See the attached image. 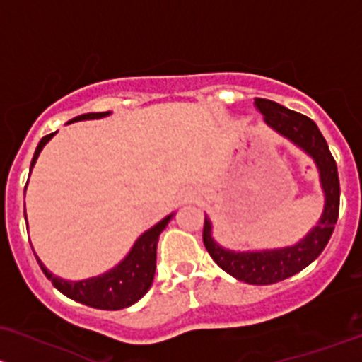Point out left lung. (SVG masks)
<instances>
[{"label": "left lung", "instance_id": "1", "mask_svg": "<svg viewBox=\"0 0 362 362\" xmlns=\"http://www.w3.org/2000/svg\"><path fill=\"white\" fill-rule=\"evenodd\" d=\"M255 106L272 129L291 139L315 160L320 174V185L326 195V206L317 226H314V230L293 247L262 252L228 251L212 240L211 221L204 219L202 238L211 258L226 274L233 275L238 281L267 286L284 281L301 272L324 251L333 235L340 214V180H338L337 162L314 120L268 99H255Z\"/></svg>", "mask_w": 362, "mask_h": 362}]
</instances>
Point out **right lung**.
<instances>
[{
	"label": "right lung",
	"instance_id": "1",
	"mask_svg": "<svg viewBox=\"0 0 362 362\" xmlns=\"http://www.w3.org/2000/svg\"><path fill=\"white\" fill-rule=\"evenodd\" d=\"M106 115L110 113L107 111L106 113H87L73 118L71 122L92 120V118H103ZM54 136L55 132L42 137V141H40L38 148L35 151V156H33L31 169L36 163L40 151L43 150L45 144ZM170 219H173V214H169L158 225H155L153 228L144 232L143 235L137 238L132 251L129 252V256H127L124 262L118 264V267H115L113 270L107 272V274L100 275V277H92L80 282H68L64 279H59L55 275H52L43 267L42 262L38 258L36 259H38L40 267H42L47 279L52 281L54 288H57L59 291L66 294L71 300L87 305V307L100 308V310H120V308H127L136 303V301H139L148 293V289L151 288L156 268V242H158L160 233L169 225Z\"/></svg>",
	"mask_w": 362,
	"mask_h": 362
}]
</instances>
